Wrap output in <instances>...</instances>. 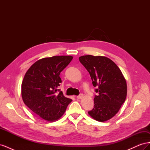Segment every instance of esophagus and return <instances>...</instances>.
I'll return each mask as SVG.
<instances>
[{"label": "esophagus", "instance_id": "1", "mask_svg": "<svg viewBox=\"0 0 150 150\" xmlns=\"http://www.w3.org/2000/svg\"><path fill=\"white\" fill-rule=\"evenodd\" d=\"M83 97H84V94H80L79 96H77V98H78V99H81Z\"/></svg>", "mask_w": 150, "mask_h": 150}]
</instances>
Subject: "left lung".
I'll use <instances>...</instances> for the list:
<instances>
[{
  "instance_id": "1",
  "label": "left lung",
  "mask_w": 150,
  "mask_h": 150,
  "mask_svg": "<svg viewBox=\"0 0 150 150\" xmlns=\"http://www.w3.org/2000/svg\"><path fill=\"white\" fill-rule=\"evenodd\" d=\"M89 72L94 87H97L94 105L89 115L98 121L111 119L125 101L127 84L122 72L115 63L105 56L92 55L79 57Z\"/></svg>"
}]
</instances>
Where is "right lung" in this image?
<instances>
[{
	"instance_id": "obj_1",
	"label": "right lung",
	"mask_w": 150,
	"mask_h": 150,
	"mask_svg": "<svg viewBox=\"0 0 150 150\" xmlns=\"http://www.w3.org/2000/svg\"><path fill=\"white\" fill-rule=\"evenodd\" d=\"M73 57L58 56L36 61L26 72L21 86L22 100L30 110L48 121L59 120L72 99L58 89L62 82L61 72ZM59 91L57 94V92Z\"/></svg>"
}]
</instances>
